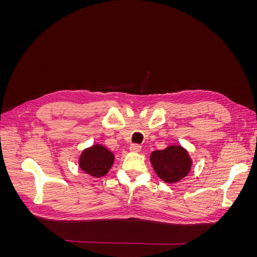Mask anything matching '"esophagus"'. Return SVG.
Returning a JSON list of instances; mask_svg holds the SVG:
<instances>
[{
  "label": "esophagus",
  "instance_id": "obj_1",
  "mask_svg": "<svg viewBox=\"0 0 257 257\" xmlns=\"http://www.w3.org/2000/svg\"><path fill=\"white\" fill-rule=\"evenodd\" d=\"M130 150L132 152H141L142 150V146L138 145V144H132L130 147Z\"/></svg>",
  "mask_w": 257,
  "mask_h": 257
}]
</instances>
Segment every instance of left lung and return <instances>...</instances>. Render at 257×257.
Returning a JSON list of instances; mask_svg holds the SVG:
<instances>
[{
	"label": "left lung",
	"instance_id": "obj_1",
	"mask_svg": "<svg viewBox=\"0 0 257 257\" xmlns=\"http://www.w3.org/2000/svg\"><path fill=\"white\" fill-rule=\"evenodd\" d=\"M154 172L167 183H176L188 176L192 160L181 146H169L164 150L153 151L150 157Z\"/></svg>",
	"mask_w": 257,
	"mask_h": 257
}]
</instances>
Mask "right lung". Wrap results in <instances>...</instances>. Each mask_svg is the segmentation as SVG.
Here are the masks:
<instances>
[{"label":"right lung","instance_id":"right-lung-1","mask_svg":"<svg viewBox=\"0 0 257 257\" xmlns=\"http://www.w3.org/2000/svg\"><path fill=\"white\" fill-rule=\"evenodd\" d=\"M114 155L102 145H94L82 151L79 166L92 177H103L113 164Z\"/></svg>","mask_w":257,"mask_h":257}]
</instances>
